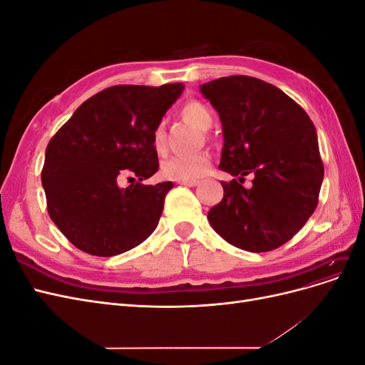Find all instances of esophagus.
<instances>
[{
    "mask_svg": "<svg viewBox=\"0 0 365 365\" xmlns=\"http://www.w3.org/2000/svg\"><path fill=\"white\" fill-rule=\"evenodd\" d=\"M178 184L187 185V187H195V185H197V181L196 180H180Z\"/></svg>",
    "mask_w": 365,
    "mask_h": 365,
    "instance_id": "esophagus-1",
    "label": "esophagus"
}]
</instances>
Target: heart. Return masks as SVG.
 <instances>
[{"label":"heart","mask_w":365,"mask_h":365,"mask_svg":"<svg viewBox=\"0 0 365 365\" xmlns=\"http://www.w3.org/2000/svg\"><path fill=\"white\" fill-rule=\"evenodd\" d=\"M181 117L201 130H207L213 123V113L200 101H189L181 108ZM152 146L158 153L165 150V128L158 123L152 130ZM212 164V157L207 152L193 153V155L172 157L163 164V175L169 180H197L204 176Z\"/></svg>","instance_id":"b5f03b06"}]
</instances>
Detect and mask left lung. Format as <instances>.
<instances>
[{"label":"left lung","instance_id":"8db88e82","mask_svg":"<svg viewBox=\"0 0 365 365\" xmlns=\"http://www.w3.org/2000/svg\"><path fill=\"white\" fill-rule=\"evenodd\" d=\"M222 121L219 169L250 189L220 181L222 201L208 222L228 244L251 252L282 247L303 228L318 205L324 165L317 130L304 109L277 86L250 76H228L201 85Z\"/></svg>","mask_w":365,"mask_h":365}]
</instances>
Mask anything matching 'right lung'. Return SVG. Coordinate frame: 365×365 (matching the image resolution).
I'll return each instance as SVG.
<instances>
[{
	"label": "right lung",
	"mask_w": 365,
	"mask_h": 365,
	"mask_svg": "<svg viewBox=\"0 0 365 365\" xmlns=\"http://www.w3.org/2000/svg\"><path fill=\"white\" fill-rule=\"evenodd\" d=\"M182 90V83L109 86L51 137L42 187L51 220L76 248L111 257L135 248L157 228L173 184L141 181L158 170L152 130ZM123 174L139 181L120 190Z\"/></svg>",
	"instance_id": "right-lung-1"
}]
</instances>
